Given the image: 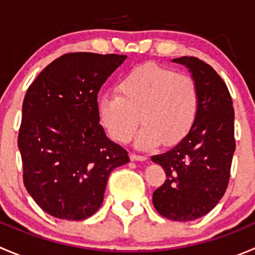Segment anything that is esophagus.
I'll use <instances>...</instances> for the list:
<instances>
[{
	"mask_svg": "<svg viewBox=\"0 0 255 255\" xmlns=\"http://www.w3.org/2000/svg\"><path fill=\"white\" fill-rule=\"evenodd\" d=\"M129 158H130V160L132 161H144V160H146V156H144V155H137V154H130L129 155Z\"/></svg>",
	"mask_w": 255,
	"mask_h": 255,
	"instance_id": "esophagus-1",
	"label": "esophagus"
}]
</instances>
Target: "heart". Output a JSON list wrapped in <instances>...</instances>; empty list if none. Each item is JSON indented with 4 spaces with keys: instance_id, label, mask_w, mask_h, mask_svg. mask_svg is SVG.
I'll return each instance as SVG.
<instances>
[{
    "instance_id": "heart-1",
    "label": "heart",
    "mask_w": 255,
    "mask_h": 255,
    "mask_svg": "<svg viewBox=\"0 0 255 255\" xmlns=\"http://www.w3.org/2000/svg\"><path fill=\"white\" fill-rule=\"evenodd\" d=\"M117 96H105L97 111L101 125L116 142L128 143L140 123L135 146L149 150L174 146L189 134L200 109L196 81L174 69L146 63L120 80Z\"/></svg>"
}]
</instances>
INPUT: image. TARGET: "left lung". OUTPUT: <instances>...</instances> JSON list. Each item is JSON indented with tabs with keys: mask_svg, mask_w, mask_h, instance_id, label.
Returning a JSON list of instances; mask_svg holds the SVG:
<instances>
[{
	"mask_svg": "<svg viewBox=\"0 0 255 255\" xmlns=\"http://www.w3.org/2000/svg\"><path fill=\"white\" fill-rule=\"evenodd\" d=\"M173 61L186 66L196 81L200 109L181 142L151 156L166 174L153 192V205L164 217L187 222L210 212L227 190L236 149L235 110L227 85L212 66L195 56Z\"/></svg>",
	"mask_w": 255,
	"mask_h": 255,
	"instance_id": "8db88e82",
	"label": "left lung"
}]
</instances>
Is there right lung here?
Listing matches in <instances>:
<instances>
[{"label":"right lung","mask_w":255,"mask_h":255,"mask_svg":"<svg viewBox=\"0 0 255 255\" xmlns=\"http://www.w3.org/2000/svg\"><path fill=\"white\" fill-rule=\"evenodd\" d=\"M127 55L69 53L50 63L23 100L18 148L23 182L38 206L81 221L104 201L113 169L129 161L100 125L97 94Z\"/></svg>","instance_id":"obj_1"}]
</instances>
